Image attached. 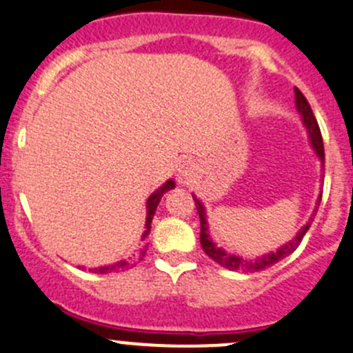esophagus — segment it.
Masks as SVG:
<instances>
[{
	"instance_id": "obj_1",
	"label": "esophagus",
	"mask_w": 353,
	"mask_h": 353,
	"mask_svg": "<svg viewBox=\"0 0 353 353\" xmlns=\"http://www.w3.org/2000/svg\"><path fill=\"white\" fill-rule=\"evenodd\" d=\"M194 174H196V164L190 163V161H185L179 170V179L182 180L183 183H189Z\"/></svg>"
}]
</instances>
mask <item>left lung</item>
<instances>
[{
    "mask_svg": "<svg viewBox=\"0 0 353 353\" xmlns=\"http://www.w3.org/2000/svg\"><path fill=\"white\" fill-rule=\"evenodd\" d=\"M294 95H296V109H298V112L301 114V117H303V123H305V126H307V130H308V135H310L312 147H314L315 152H317V156L321 157V161L324 163V143H322L321 128H319L317 119H315L314 112H312L310 103L307 102L305 95L298 88H294ZM321 197H322V194H321ZM321 197H319V203H321ZM194 203H196L197 213H199V218H201V236H199V239H201V246H203L204 253H206L208 256L211 258V260L216 261L220 267L229 268V270L258 272V270H265V268L272 267V265H275V263H279L281 260H284L286 256H290V254L293 253V251L296 250L298 246H300L301 239H303V236L307 234L308 227H310V221H308L303 229H301L300 232L296 234V237H294L293 241H290L286 246L279 248V250L274 251V253H268V254H265V256L256 258V260H246V258H241V256H236V254L227 253V251H223L221 248H218L216 244L211 241L210 232H208L206 213H204L203 203H201L197 197H194Z\"/></svg>",
    "mask_w": 353,
    "mask_h": 353,
    "instance_id": "left-lung-1",
    "label": "left lung"
}]
</instances>
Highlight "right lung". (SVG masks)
Masks as SVG:
<instances>
[{
  "label": "right lung",
  "instance_id": "obj_1",
  "mask_svg": "<svg viewBox=\"0 0 353 353\" xmlns=\"http://www.w3.org/2000/svg\"><path fill=\"white\" fill-rule=\"evenodd\" d=\"M173 187H174L173 180H168L163 187H159V189H157L156 192L149 197V199H147V223H145L147 230H145V234H143L142 239H145L147 234H149L150 221H152L154 213H156V208H157V204H159L161 197H163L164 192H168L170 189H173ZM143 254H145V251H142L140 258H142ZM133 265H135V260H123V261H117V263H114V265H107V267L95 268V272H100V274H107V272H119V270H124V268L133 267ZM90 272H93V268H90Z\"/></svg>",
  "mask_w": 353,
  "mask_h": 353
}]
</instances>
